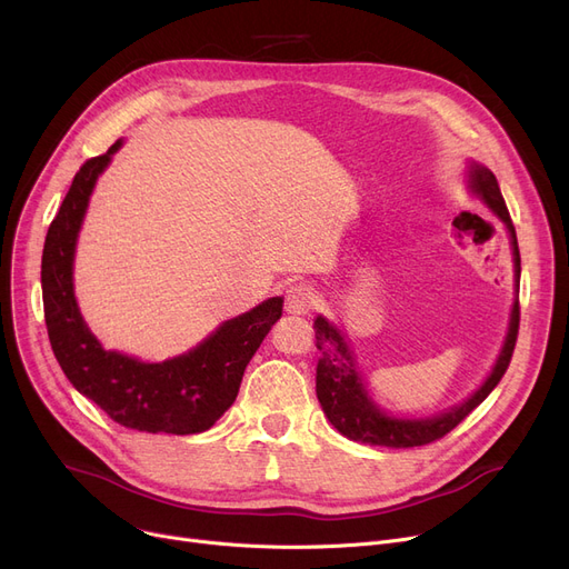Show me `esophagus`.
<instances>
[{
	"label": "esophagus",
	"instance_id": "1",
	"mask_svg": "<svg viewBox=\"0 0 569 569\" xmlns=\"http://www.w3.org/2000/svg\"><path fill=\"white\" fill-rule=\"evenodd\" d=\"M316 305V292L307 283H295L286 290V302L283 309L292 316H305Z\"/></svg>",
	"mask_w": 569,
	"mask_h": 569
}]
</instances>
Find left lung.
Returning <instances> with one entry per match:
<instances>
[{
  "mask_svg": "<svg viewBox=\"0 0 569 569\" xmlns=\"http://www.w3.org/2000/svg\"><path fill=\"white\" fill-rule=\"evenodd\" d=\"M470 187L502 219L507 230H510L512 247H515V272H517V281H519L521 256H519V244H517V230L512 226L510 212H507V204L498 189L493 172L482 166H472ZM519 320H521V307L517 300L515 309H512L510 332H507L498 362H496L491 376L487 378V382L468 401H463L459 408H452L450 412L431 417V420H395V417H387L385 412H380L373 406V401L367 397L362 380L355 371L352 357H350V350H348L343 337L335 330L330 322L318 316L313 322L316 348L320 350V360L316 367L318 401L327 415V420H330L335 425V429L350 440L365 442V445L395 447V450H401V447H420V445L436 442L442 436L450 433L459 422H463L466 417L493 392V387L500 382L507 367H510V362H512V352H515L517 335H519Z\"/></svg>",
  "mask_w": 569,
  "mask_h": 569,
  "instance_id": "obj_1",
  "label": "left lung"
}]
</instances>
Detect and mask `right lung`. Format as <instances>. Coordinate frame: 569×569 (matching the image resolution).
<instances>
[{
    "mask_svg": "<svg viewBox=\"0 0 569 569\" xmlns=\"http://www.w3.org/2000/svg\"><path fill=\"white\" fill-rule=\"evenodd\" d=\"M117 147L119 142L80 166L48 228L41 286L50 346L76 390L92 399L112 422L147 433H200L232 406L247 365L281 318L283 300L272 297L223 322L198 348L161 365L103 350L76 305L73 251L89 193Z\"/></svg>",
    "mask_w": 569,
    "mask_h": 569,
    "instance_id": "add662e5",
    "label": "right lung"
}]
</instances>
